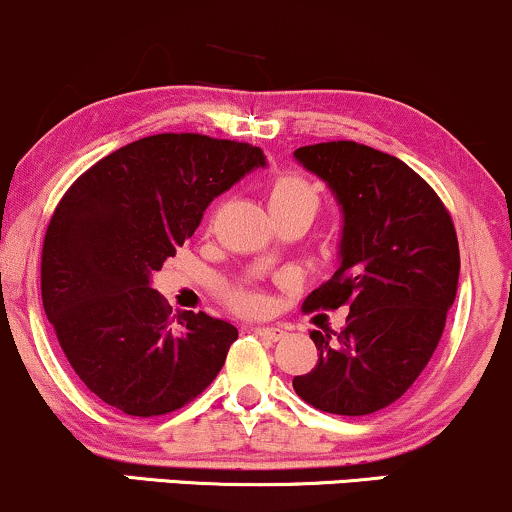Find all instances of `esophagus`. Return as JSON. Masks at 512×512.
Instances as JSON below:
<instances>
[{
  "instance_id": "obj_1",
  "label": "esophagus",
  "mask_w": 512,
  "mask_h": 512,
  "mask_svg": "<svg viewBox=\"0 0 512 512\" xmlns=\"http://www.w3.org/2000/svg\"><path fill=\"white\" fill-rule=\"evenodd\" d=\"M252 332H255L260 339H264V342H279V339H284L286 334L281 327H252Z\"/></svg>"
}]
</instances>
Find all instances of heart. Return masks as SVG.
<instances>
[{"label":"heart","instance_id":"1","mask_svg":"<svg viewBox=\"0 0 512 512\" xmlns=\"http://www.w3.org/2000/svg\"><path fill=\"white\" fill-rule=\"evenodd\" d=\"M267 199L272 214L279 211H291V209H303L310 214H317L320 209L322 195L320 185L315 180H310L308 175L298 173V170H284V173L274 175L267 185ZM236 303L243 310H257L260 308V298L252 296V293H238Z\"/></svg>","mask_w":512,"mask_h":512}]
</instances>
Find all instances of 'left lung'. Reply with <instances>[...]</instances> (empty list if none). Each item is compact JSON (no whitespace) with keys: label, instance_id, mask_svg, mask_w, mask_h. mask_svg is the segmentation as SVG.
Wrapping results in <instances>:
<instances>
[{"label":"left lung","instance_id":"obj_1","mask_svg":"<svg viewBox=\"0 0 512 512\" xmlns=\"http://www.w3.org/2000/svg\"><path fill=\"white\" fill-rule=\"evenodd\" d=\"M293 156L344 214L339 269L303 310L349 308L342 332H310L320 358L293 390L320 411L373 414L414 385L443 337L460 276L455 226L433 187L395 156L356 142Z\"/></svg>","mask_w":512,"mask_h":512}]
</instances>
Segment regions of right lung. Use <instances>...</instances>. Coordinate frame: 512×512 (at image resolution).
I'll list each match as a JSON object with an SVG mask.
<instances>
[{"label":"right lung","mask_w":512,"mask_h":512,"mask_svg":"<svg viewBox=\"0 0 512 512\" xmlns=\"http://www.w3.org/2000/svg\"><path fill=\"white\" fill-rule=\"evenodd\" d=\"M262 166L260 146L154 134L101 158L60 199L40 262L43 308L69 366L105 404L161 416L219 375L236 327L192 310L170 315L151 274L214 197Z\"/></svg>","instance_id":"right-lung-1"}]
</instances>
